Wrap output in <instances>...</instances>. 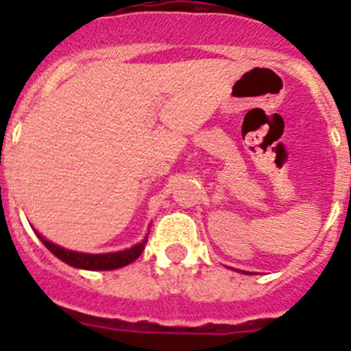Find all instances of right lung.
Wrapping results in <instances>:
<instances>
[{
	"mask_svg": "<svg viewBox=\"0 0 351 351\" xmlns=\"http://www.w3.org/2000/svg\"><path fill=\"white\" fill-rule=\"evenodd\" d=\"M36 235H38V239L43 243V246L47 247L52 255H56L60 260H63L64 263H68L71 267L86 269V271H112V269L125 267V265L135 262V260L141 256V253L145 247V243H147V239H144L142 243L135 244V246L130 247V250L117 251V253H104V255H89V253H79V251L64 250V247L51 243L47 239H43L40 234Z\"/></svg>",
	"mask_w": 351,
	"mask_h": 351,
	"instance_id": "1",
	"label": "right lung"
}]
</instances>
